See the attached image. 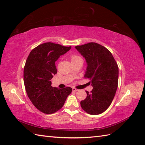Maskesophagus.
Instances as JSON below:
<instances>
[{
	"instance_id": "obj_1",
	"label": "esophagus",
	"mask_w": 145,
	"mask_h": 145,
	"mask_svg": "<svg viewBox=\"0 0 145 145\" xmlns=\"http://www.w3.org/2000/svg\"><path fill=\"white\" fill-rule=\"evenodd\" d=\"M79 90L78 89H76V88H72V91H74V92H76V91H78Z\"/></svg>"
}]
</instances>
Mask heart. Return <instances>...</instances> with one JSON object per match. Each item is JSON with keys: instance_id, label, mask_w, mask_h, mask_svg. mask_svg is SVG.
Here are the masks:
<instances>
[{"instance_id": "1", "label": "heart", "mask_w": 145, "mask_h": 145, "mask_svg": "<svg viewBox=\"0 0 145 145\" xmlns=\"http://www.w3.org/2000/svg\"><path fill=\"white\" fill-rule=\"evenodd\" d=\"M81 57L78 56V55H73L71 56L70 57V59H71V61H72V62H73V61H76L77 60H79V59H81Z\"/></svg>"}]
</instances>
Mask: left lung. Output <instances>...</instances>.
<instances>
[{"label":"left lung","mask_w":145,"mask_h":145,"mask_svg":"<svg viewBox=\"0 0 145 145\" xmlns=\"http://www.w3.org/2000/svg\"><path fill=\"white\" fill-rule=\"evenodd\" d=\"M87 63L85 78L93 90L80 101L82 109L90 115L104 112L112 103L118 84V67L112 53L103 46L90 42L75 47Z\"/></svg>","instance_id":"8db88e82"}]
</instances>
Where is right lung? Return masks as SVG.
<instances>
[{
	"label": "right lung",
	"instance_id": "right-lung-1",
	"mask_svg": "<svg viewBox=\"0 0 145 145\" xmlns=\"http://www.w3.org/2000/svg\"><path fill=\"white\" fill-rule=\"evenodd\" d=\"M57 44L47 42L30 52L24 69V82L30 100L40 112L52 114L63 106L72 88L52 87L51 79L57 73L55 66L60 56L70 50Z\"/></svg>",
	"mask_w": 145,
	"mask_h": 145
}]
</instances>
